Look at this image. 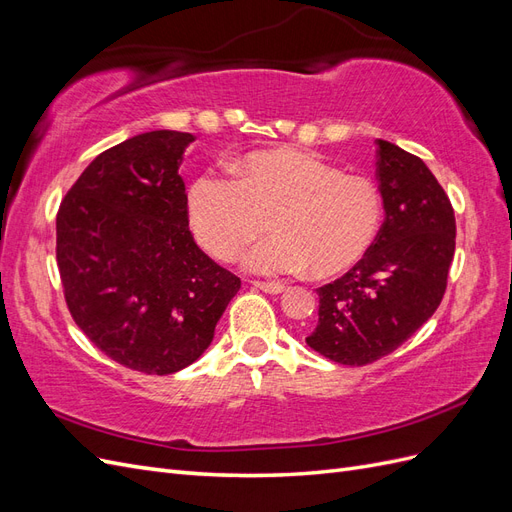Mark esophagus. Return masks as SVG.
Listing matches in <instances>:
<instances>
[{
	"instance_id": "obj_1",
	"label": "esophagus",
	"mask_w": 512,
	"mask_h": 512,
	"mask_svg": "<svg viewBox=\"0 0 512 512\" xmlns=\"http://www.w3.org/2000/svg\"><path fill=\"white\" fill-rule=\"evenodd\" d=\"M254 286L267 294H282L286 290L284 284H275V282H254Z\"/></svg>"
}]
</instances>
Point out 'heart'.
I'll use <instances>...</instances> for the list:
<instances>
[{
  "instance_id": "1",
  "label": "heart",
  "mask_w": 512,
  "mask_h": 512,
  "mask_svg": "<svg viewBox=\"0 0 512 512\" xmlns=\"http://www.w3.org/2000/svg\"><path fill=\"white\" fill-rule=\"evenodd\" d=\"M188 213L196 239L215 258H235L271 222L275 235L245 254L247 271L292 275L309 267L329 277L374 243L382 196L369 177L339 173L318 153L271 149L239 160L235 175L200 173L190 183Z\"/></svg>"
}]
</instances>
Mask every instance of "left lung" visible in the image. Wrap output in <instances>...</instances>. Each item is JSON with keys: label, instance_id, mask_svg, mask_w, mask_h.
I'll use <instances>...</instances> for the list:
<instances>
[{"label": "left lung", "instance_id": "obj_1", "mask_svg": "<svg viewBox=\"0 0 512 512\" xmlns=\"http://www.w3.org/2000/svg\"><path fill=\"white\" fill-rule=\"evenodd\" d=\"M384 224L365 256L318 288L305 337L327 359L361 367L391 354L436 312L455 256V211L421 158L376 141Z\"/></svg>", "mask_w": 512, "mask_h": 512}]
</instances>
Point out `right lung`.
<instances>
[{
    "instance_id": "add662e5",
    "label": "right lung",
    "mask_w": 512,
    "mask_h": 512,
    "mask_svg": "<svg viewBox=\"0 0 512 512\" xmlns=\"http://www.w3.org/2000/svg\"><path fill=\"white\" fill-rule=\"evenodd\" d=\"M190 132L153 130L91 162L61 200L57 267L79 329L119 365H192L241 280L196 245L179 175Z\"/></svg>"
}]
</instances>
